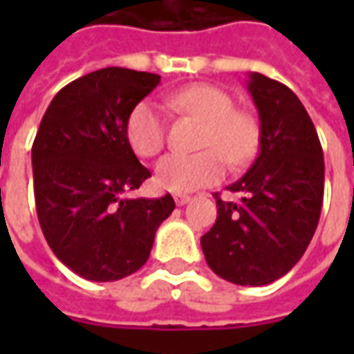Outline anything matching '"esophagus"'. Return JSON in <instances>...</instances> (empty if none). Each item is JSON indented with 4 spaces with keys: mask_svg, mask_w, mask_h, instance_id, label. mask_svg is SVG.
I'll return each mask as SVG.
<instances>
[{
    "mask_svg": "<svg viewBox=\"0 0 354 354\" xmlns=\"http://www.w3.org/2000/svg\"><path fill=\"white\" fill-rule=\"evenodd\" d=\"M174 201H176L178 207H184V205H187V203L192 201V197H189V195H184V193H176V195H174Z\"/></svg>",
    "mask_w": 354,
    "mask_h": 354,
    "instance_id": "1",
    "label": "esophagus"
}]
</instances>
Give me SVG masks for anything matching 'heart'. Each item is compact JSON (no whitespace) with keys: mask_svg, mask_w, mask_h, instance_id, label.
I'll list each match as a JSON object with an SVG mask.
<instances>
[{"mask_svg":"<svg viewBox=\"0 0 354 354\" xmlns=\"http://www.w3.org/2000/svg\"><path fill=\"white\" fill-rule=\"evenodd\" d=\"M170 108L193 115L205 123L201 147L193 155L172 153L159 161L155 182L174 193H189L216 184L230 165H245L260 146V123L248 111L235 109L230 93L208 83H197L167 96ZM127 140L140 157H153L167 140V117L153 102L144 100L132 108L127 119ZM226 159L223 160V157Z\"/></svg>","mask_w":354,"mask_h":354,"instance_id":"obj_1","label":"heart"}]
</instances>
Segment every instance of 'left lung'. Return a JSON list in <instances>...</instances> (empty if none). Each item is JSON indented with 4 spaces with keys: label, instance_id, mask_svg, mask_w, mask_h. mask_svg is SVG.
Wrapping results in <instances>:
<instances>
[{
    "label": "left lung",
    "instance_id": "1",
    "mask_svg": "<svg viewBox=\"0 0 354 354\" xmlns=\"http://www.w3.org/2000/svg\"><path fill=\"white\" fill-rule=\"evenodd\" d=\"M260 115V153L245 176L227 185L239 203L216 193L218 216L201 246L218 277L263 286L296 266L319 225L324 157L304 104L286 85L248 75Z\"/></svg>",
    "mask_w": 354,
    "mask_h": 354
}]
</instances>
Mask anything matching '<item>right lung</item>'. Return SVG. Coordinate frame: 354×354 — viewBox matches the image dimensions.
<instances>
[{"instance_id": "right-lung-1", "label": "right lung", "mask_w": 354, "mask_h": 354, "mask_svg": "<svg viewBox=\"0 0 354 354\" xmlns=\"http://www.w3.org/2000/svg\"><path fill=\"white\" fill-rule=\"evenodd\" d=\"M157 73L102 68L53 98L32 146L34 195L50 250L87 281L138 271L174 199L129 197L151 172L127 140L132 108L159 85Z\"/></svg>"}]
</instances>
